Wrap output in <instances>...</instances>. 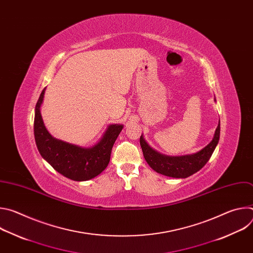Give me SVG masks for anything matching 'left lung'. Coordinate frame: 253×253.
<instances>
[{
	"mask_svg": "<svg viewBox=\"0 0 253 253\" xmlns=\"http://www.w3.org/2000/svg\"><path fill=\"white\" fill-rule=\"evenodd\" d=\"M219 137L220 120L211 142L203 149L193 154L182 156H169L161 154L150 147L149 144L144 139L143 135L140 137V145L144 158L154 171L173 178H186L199 171L208 162L216 146H217Z\"/></svg>",
	"mask_w": 253,
	"mask_h": 253,
	"instance_id": "8db88e82",
	"label": "left lung"
}]
</instances>
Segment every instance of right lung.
I'll use <instances>...</instances> for the list:
<instances>
[{"mask_svg": "<svg viewBox=\"0 0 253 253\" xmlns=\"http://www.w3.org/2000/svg\"><path fill=\"white\" fill-rule=\"evenodd\" d=\"M45 91L46 88L36 104L34 120L36 145L41 156L56 171L74 181H87L98 176L109 164L112 147L123 125L108 126L101 139L92 147H81L56 139L46 129L41 115Z\"/></svg>", "mask_w": 253, "mask_h": 253, "instance_id": "obj_1", "label": "right lung"}]
</instances>
